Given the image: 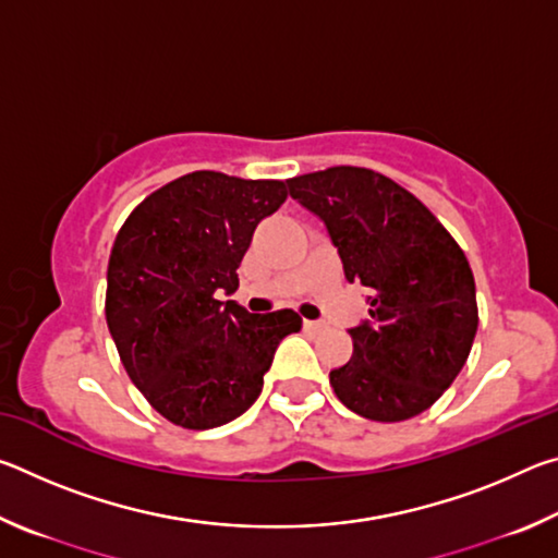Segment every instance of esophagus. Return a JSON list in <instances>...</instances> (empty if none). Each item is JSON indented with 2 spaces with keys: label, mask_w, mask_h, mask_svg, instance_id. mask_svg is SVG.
I'll use <instances>...</instances> for the list:
<instances>
[{
  "label": "esophagus",
  "mask_w": 558,
  "mask_h": 558,
  "mask_svg": "<svg viewBox=\"0 0 558 558\" xmlns=\"http://www.w3.org/2000/svg\"><path fill=\"white\" fill-rule=\"evenodd\" d=\"M302 327H305L307 332H319V329H325V325L315 323V319H302Z\"/></svg>",
  "instance_id": "1"
}]
</instances>
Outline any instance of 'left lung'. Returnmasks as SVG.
<instances>
[{"instance_id": "1", "label": "left lung", "mask_w": 558, "mask_h": 558, "mask_svg": "<svg viewBox=\"0 0 558 558\" xmlns=\"http://www.w3.org/2000/svg\"><path fill=\"white\" fill-rule=\"evenodd\" d=\"M288 189L325 223L347 280L369 290V319L349 329L354 354L329 372L337 399L381 423L430 409L477 332L465 253L411 192L372 169L329 167Z\"/></svg>"}]
</instances>
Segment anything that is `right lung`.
Instances as JSON below:
<instances>
[{
  "label": "right lung",
  "mask_w": 558,
  "mask_h": 558,
  "mask_svg": "<svg viewBox=\"0 0 558 558\" xmlns=\"http://www.w3.org/2000/svg\"><path fill=\"white\" fill-rule=\"evenodd\" d=\"M286 182L192 172L157 189L122 223L108 263L106 319L128 376L174 426L206 430L251 409L292 310L251 315L235 300L256 226Z\"/></svg>",
  "instance_id": "add662e5"
}]
</instances>
